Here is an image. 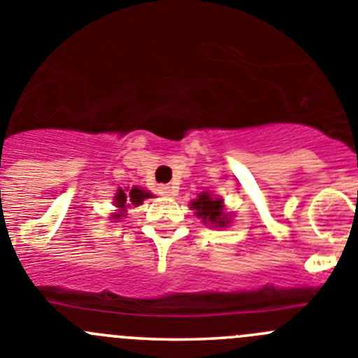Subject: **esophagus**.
<instances>
[{"mask_svg":"<svg viewBox=\"0 0 358 358\" xmlns=\"http://www.w3.org/2000/svg\"><path fill=\"white\" fill-rule=\"evenodd\" d=\"M157 190H159L160 196H166V198H171V196L176 194V189L171 185H160Z\"/></svg>","mask_w":358,"mask_h":358,"instance_id":"esophagus-1","label":"esophagus"}]
</instances>
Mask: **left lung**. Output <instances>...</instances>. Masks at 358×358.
<instances>
[{"label": "left lung", "mask_w": 358, "mask_h": 358, "mask_svg": "<svg viewBox=\"0 0 358 358\" xmlns=\"http://www.w3.org/2000/svg\"><path fill=\"white\" fill-rule=\"evenodd\" d=\"M190 208L194 210L196 217L212 228H224L229 224V213L224 212L222 199L213 198L208 192H201L194 201H190Z\"/></svg>", "instance_id": "8db88e82"}]
</instances>
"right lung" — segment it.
I'll use <instances>...</instances> for the list:
<instances>
[{
    "mask_svg": "<svg viewBox=\"0 0 358 358\" xmlns=\"http://www.w3.org/2000/svg\"><path fill=\"white\" fill-rule=\"evenodd\" d=\"M129 192H125L123 189H118L115 196V206L118 208V213L113 215V219H122V215L125 213L127 206L134 205V206H139L143 205L146 198H152L153 194H150L148 190H143L139 187H132V189H127Z\"/></svg>",
    "mask_w": 358,
    "mask_h": 358,
    "instance_id": "right-lung-1",
    "label": "right lung"
}]
</instances>
